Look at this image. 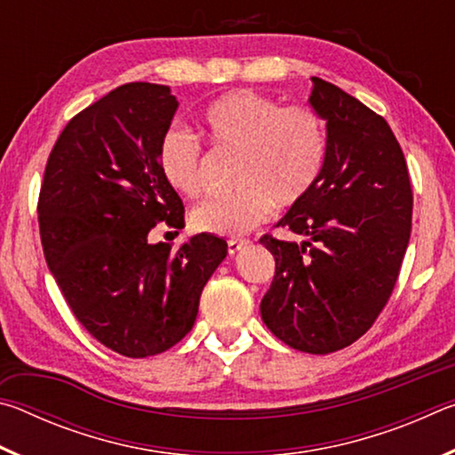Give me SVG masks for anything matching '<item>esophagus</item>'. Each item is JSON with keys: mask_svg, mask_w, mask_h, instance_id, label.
Wrapping results in <instances>:
<instances>
[{"mask_svg": "<svg viewBox=\"0 0 455 455\" xmlns=\"http://www.w3.org/2000/svg\"><path fill=\"white\" fill-rule=\"evenodd\" d=\"M246 244H249V241H244V238H230V241H228V255H236V252Z\"/></svg>", "mask_w": 455, "mask_h": 455, "instance_id": "obj_1", "label": "esophagus"}]
</instances>
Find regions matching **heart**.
<instances>
[{
	"label": "heart",
	"instance_id": "obj_1",
	"mask_svg": "<svg viewBox=\"0 0 455 455\" xmlns=\"http://www.w3.org/2000/svg\"><path fill=\"white\" fill-rule=\"evenodd\" d=\"M200 126L214 152L238 154V190L192 212V225L200 233L246 235L268 219L273 204L289 209L301 203L325 164V128L307 106H281L259 92L233 90L206 106ZM158 166L182 196L198 198L204 192L203 148L187 130H166Z\"/></svg>",
	"mask_w": 455,
	"mask_h": 455
}]
</instances>
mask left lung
<instances>
[{
    "mask_svg": "<svg viewBox=\"0 0 455 455\" xmlns=\"http://www.w3.org/2000/svg\"><path fill=\"white\" fill-rule=\"evenodd\" d=\"M309 102L327 120L325 164L276 225L303 243L260 236L275 257L260 317L289 347L327 355L365 335L387 305L410 243L413 192L383 116L321 78Z\"/></svg>",
    "mask_w": 455,
    "mask_h": 455,
    "instance_id": "left-lung-1",
    "label": "left lung"
}]
</instances>
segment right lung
Masks as SVG:
<instances>
[{
    "instance_id": "add662e5",
    "label": "right lung",
    "mask_w": 455,
    "mask_h": 455,
    "mask_svg": "<svg viewBox=\"0 0 455 455\" xmlns=\"http://www.w3.org/2000/svg\"><path fill=\"white\" fill-rule=\"evenodd\" d=\"M179 108L171 88L130 82L68 122L37 200L44 257L84 329L124 357L174 347L196 321L200 292L227 243L196 235L172 252L148 241L184 206L158 166L160 138Z\"/></svg>"
}]
</instances>
